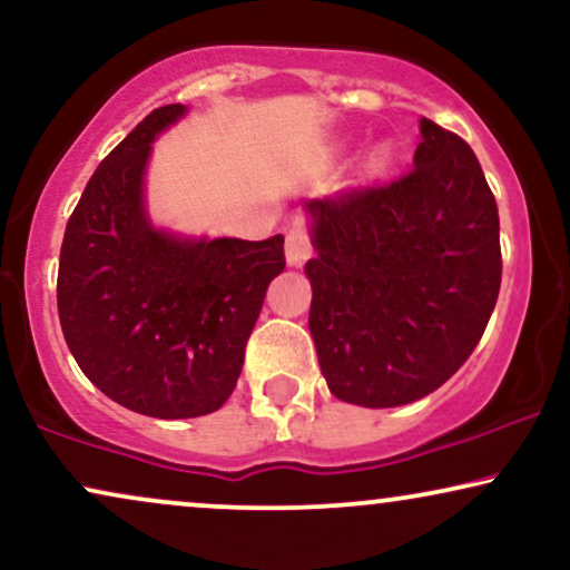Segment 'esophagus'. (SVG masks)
Here are the masks:
<instances>
[{"label": "esophagus", "instance_id": "esophagus-1", "mask_svg": "<svg viewBox=\"0 0 570 570\" xmlns=\"http://www.w3.org/2000/svg\"><path fill=\"white\" fill-rule=\"evenodd\" d=\"M309 255H313V247H309L307 226L302 220L292 223V228L286 232V263L302 265L307 263Z\"/></svg>", "mask_w": 570, "mask_h": 570}]
</instances>
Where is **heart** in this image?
I'll use <instances>...</instances> for the list:
<instances>
[{"mask_svg":"<svg viewBox=\"0 0 570 570\" xmlns=\"http://www.w3.org/2000/svg\"><path fill=\"white\" fill-rule=\"evenodd\" d=\"M376 163H384V155H379V160Z\"/></svg>","mask_w":570,"mask_h":570,"instance_id":"heart-1","label":"heart"}]
</instances>
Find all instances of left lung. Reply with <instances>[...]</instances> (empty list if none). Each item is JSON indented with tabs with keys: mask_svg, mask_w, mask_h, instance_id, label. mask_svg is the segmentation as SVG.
Instances as JSON below:
<instances>
[{
	"mask_svg": "<svg viewBox=\"0 0 570 570\" xmlns=\"http://www.w3.org/2000/svg\"><path fill=\"white\" fill-rule=\"evenodd\" d=\"M309 334L331 394L397 407L476 350L502 278L500 215L473 149L421 118L413 170L307 202Z\"/></svg>",
	"mask_w": 570,
	"mask_h": 570,
	"instance_id": "left-lung-1",
	"label": "left lung"
}]
</instances>
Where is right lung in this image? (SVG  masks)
I'll return each instance as SVG.
<instances>
[{
  "label": "right lung",
  "instance_id": "1",
  "mask_svg": "<svg viewBox=\"0 0 570 570\" xmlns=\"http://www.w3.org/2000/svg\"><path fill=\"white\" fill-rule=\"evenodd\" d=\"M186 112L157 107L99 163L60 249L57 313L78 368L134 413L197 417L232 397L284 236L181 239L144 213L155 136Z\"/></svg>",
  "mask_w": 570,
  "mask_h": 570
}]
</instances>
